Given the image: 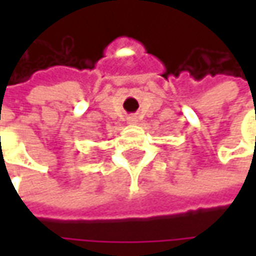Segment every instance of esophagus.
<instances>
[{
  "mask_svg": "<svg viewBox=\"0 0 256 256\" xmlns=\"http://www.w3.org/2000/svg\"><path fill=\"white\" fill-rule=\"evenodd\" d=\"M128 121H130V122L135 124L136 121H138V120H136V118H134V116H131V118H128Z\"/></svg>",
  "mask_w": 256,
  "mask_h": 256,
  "instance_id": "34e87169",
  "label": "esophagus"
}]
</instances>
